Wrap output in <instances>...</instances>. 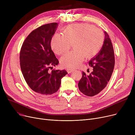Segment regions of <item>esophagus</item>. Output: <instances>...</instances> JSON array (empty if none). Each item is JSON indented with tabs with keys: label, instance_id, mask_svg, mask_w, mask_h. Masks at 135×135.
Listing matches in <instances>:
<instances>
[{
	"label": "esophagus",
	"instance_id": "1",
	"mask_svg": "<svg viewBox=\"0 0 135 135\" xmlns=\"http://www.w3.org/2000/svg\"><path fill=\"white\" fill-rule=\"evenodd\" d=\"M67 71L68 73H70L71 72H72L73 71H74V69H72V68H67Z\"/></svg>",
	"mask_w": 135,
	"mask_h": 135
}]
</instances>
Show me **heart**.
<instances>
[{
	"label": "heart",
	"mask_w": 135,
	"mask_h": 135,
	"mask_svg": "<svg viewBox=\"0 0 135 135\" xmlns=\"http://www.w3.org/2000/svg\"><path fill=\"white\" fill-rule=\"evenodd\" d=\"M63 35L55 34L51 40V46L56 54L62 55L70 49L71 44L75 50L63 55L62 66L74 68L79 67L85 57L91 58L100 51L104 41L103 32L91 25H71L63 30Z\"/></svg>",
	"instance_id": "obj_1"
}]
</instances>
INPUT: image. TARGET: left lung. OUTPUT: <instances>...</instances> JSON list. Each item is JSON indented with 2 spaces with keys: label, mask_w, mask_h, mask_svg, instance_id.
Returning <instances> with one entry per match:
<instances>
[{
  "label": "left lung",
  "mask_w": 135,
  "mask_h": 135,
  "mask_svg": "<svg viewBox=\"0 0 135 135\" xmlns=\"http://www.w3.org/2000/svg\"><path fill=\"white\" fill-rule=\"evenodd\" d=\"M105 39L102 47L95 57L89 62L93 71L89 75L83 72L78 83L81 93L88 96H94L103 90L109 81L115 65L113 45L108 33L104 32Z\"/></svg>",
  "instance_id": "obj_1"
}]
</instances>
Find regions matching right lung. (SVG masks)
<instances>
[{"label":"right lung","instance_id":"right-lung-1","mask_svg":"<svg viewBox=\"0 0 135 135\" xmlns=\"http://www.w3.org/2000/svg\"><path fill=\"white\" fill-rule=\"evenodd\" d=\"M58 24L50 23L33 31L23 42L20 55V67L30 88L40 95H51L59 89L66 70L49 71L59 63L52 51L51 40Z\"/></svg>","mask_w":135,"mask_h":135}]
</instances>
